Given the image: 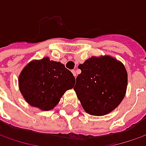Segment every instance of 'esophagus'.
Listing matches in <instances>:
<instances>
[{"mask_svg":"<svg viewBox=\"0 0 146 146\" xmlns=\"http://www.w3.org/2000/svg\"><path fill=\"white\" fill-rule=\"evenodd\" d=\"M72 73H73V76L76 78V76H77V74H76V71H75V70H72Z\"/></svg>","mask_w":146,"mask_h":146,"instance_id":"34e87169","label":"esophagus"}]
</instances>
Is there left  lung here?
I'll return each instance as SVG.
<instances>
[{
    "label": "left lung",
    "instance_id": "8db88e82",
    "mask_svg": "<svg viewBox=\"0 0 146 146\" xmlns=\"http://www.w3.org/2000/svg\"><path fill=\"white\" fill-rule=\"evenodd\" d=\"M78 68L82 73L78 75L73 89L84 110L103 116L116 109L123 100L127 86L123 64L105 55L93 56Z\"/></svg>",
    "mask_w": 146,
    "mask_h": 146
}]
</instances>
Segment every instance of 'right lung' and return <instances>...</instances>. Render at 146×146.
<instances>
[{
    "label": "right lung",
    "mask_w": 146,
    "mask_h": 146,
    "mask_svg": "<svg viewBox=\"0 0 146 146\" xmlns=\"http://www.w3.org/2000/svg\"><path fill=\"white\" fill-rule=\"evenodd\" d=\"M75 78L60 62L45 57L33 60L22 70L19 86L29 105L41 110L56 106L64 93L73 88Z\"/></svg>",
    "instance_id": "obj_1"
}]
</instances>
